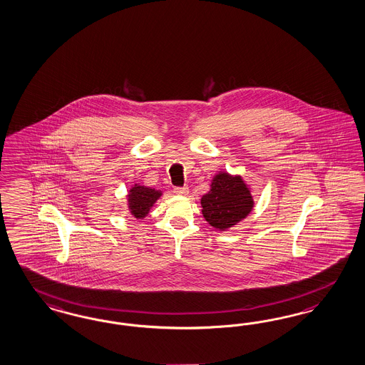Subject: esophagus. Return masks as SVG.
<instances>
[{
    "label": "esophagus",
    "mask_w": 365,
    "mask_h": 365,
    "mask_svg": "<svg viewBox=\"0 0 365 365\" xmlns=\"http://www.w3.org/2000/svg\"><path fill=\"white\" fill-rule=\"evenodd\" d=\"M174 192L176 195H187L189 194V187H175Z\"/></svg>",
    "instance_id": "1"
}]
</instances>
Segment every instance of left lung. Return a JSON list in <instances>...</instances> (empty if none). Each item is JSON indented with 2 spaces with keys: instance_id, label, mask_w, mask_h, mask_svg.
Instances as JSON below:
<instances>
[{
  "instance_id": "8db88e82",
  "label": "left lung",
  "mask_w": 365,
  "mask_h": 365,
  "mask_svg": "<svg viewBox=\"0 0 365 365\" xmlns=\"http://www.w3.org/2000/svg\"><path fill=\"white\" fill-rule=\"evenodd\" d=\"M201 206L209 225L225 232L251 214L255 200L251 186L242 176L221 170L213 176L209 192L202 195Z\"/></svg>"
}]
</instances>
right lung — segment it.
Instances as JSON below:
<instances>
[{"mask_svg":"<svg viewBox=\"0 0 365 365\" xmlns=\"http://www.w3.org/2000/svg\"><path fill=\"white\" fill-rule=\"evenodd\" d=\"M162 195V190L152 189L141 183H135L130 186L126 194V205L130 217L136 220H144Z\"/></svg>","mask_w":365,"mask_h":365,"instance_id":"right-lung-1","label":"right lung"}]
</instances>
